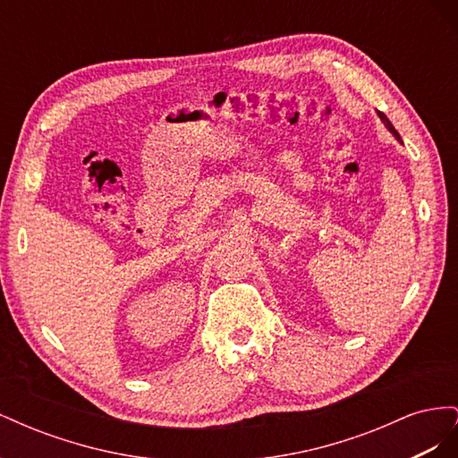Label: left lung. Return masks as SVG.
<instances>
[{
    "label": "left lung",
    "mask_w": 458,
    "mask_h": 458,
    "mask_svg": "<svg viewBox=\"0 0 458 458\" xmlns=\"http://www.w3.org/2000/svg\"><path fill=\"white\" fill-rule=\"evenodd\" d=\"M378 116H380V120L384 122V126H386L387 130H390V131L394 133V137H395V140H397V141H401V137H399V133H397V131H395V128L392 126V122H390V120H387V116H386L384 113H380V110H378Z\"/></svg>",
    "instance_id": "1"
}]
</instances>
